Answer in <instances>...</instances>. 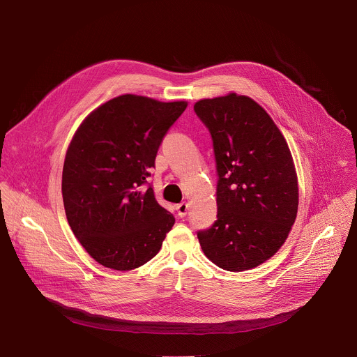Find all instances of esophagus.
<instances>
[{
    "label": "esophagus",
    "mask_w": 357,
    "mask_h": 357,
    "mask_svg": "<svg viewBox=\"0 0 357 357\" xmlns=\"http://www.w3.org/2000/svg\"><path fill=\"white\" fill-rule=\"evenodd\" d=\"M188 209H189V206H188V203H186V202L179 203V205H176L178 216H179V218H185V216H186V213H188Z\"/></svg>",
    "instance_id": "1"
}]
</instances>
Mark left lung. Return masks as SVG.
<instances>
[{"instance_id":"8db88e82","label":"left lung","mask_w":357,"mask_h":357,"mask_svg":"<svg viewBox=\"0 0 357 357\" xmlns=\"http://www.w3.org/2000/svg\"><path fill=\"white\" fill-rule=\"evenodd\" d=\"M196 116L213 139L218 220L197 231L205 256L227 271L271 259L298 212V178L288 144L268 113L247 96L203 98Z\"/></svg>"}]
</instances>
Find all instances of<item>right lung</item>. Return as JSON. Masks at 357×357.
I'll return each instance as SVG.
<instances>
[{"label": "right lung", "instance_id": "right-lung-1", "mask_svg": "<svg viewBox=\"0 0 357 357\" xmlns=\"http://www.w3.org/2000/svg\"><path fill=\"white\" fill-rule=\"evenodd\" d=\"M186 101L123 94L93 110L66 152L62 196L69 226L90 256L128 271L157 256L175 218L145 186Z\"/></svg>", "mask_w": 357, "mask_h": 357}]
</instances>
